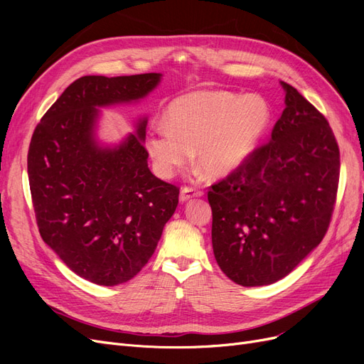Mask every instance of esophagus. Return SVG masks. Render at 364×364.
<instances>
[{
  "instance_id": "34e87169",
  "label": "esophagus",
  "mask_w": 364,
  "mask_h": 364,
  "mask_svg": "<svg viewBox=\"0 0 364 364\" xmlns=\"http://www.w3.org/2000/svg\"><path fill=\"white\" fill-rule=\"evenodd\" d=\"M203 196V191L199 190V188H194V186H183V188L181 190V200L182 202H186L193 199V197H202Z\"/></svg>"
}]
</instances>
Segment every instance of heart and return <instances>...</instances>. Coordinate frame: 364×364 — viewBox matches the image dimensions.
I'll return each mask as SVG.
<instances>
[{
  "mask_svg": "<svg viewBox=\"0 0 364 364\" xmlns=\"http://www.w3.org/2000/svg\"><path fill=\"white\" fill-rule=\"evenodd\" d=\"M272 121L266 98L228 91H196L176 98L165 121H155L146 149L161 174L170 176L191 159L211 178H223L243 165Z\"/></svg>",
  "mask_w": 364,
  "mask_h": 364,
  "instance_id": "heart-1",
  "label": "heart"
}]
</instances>
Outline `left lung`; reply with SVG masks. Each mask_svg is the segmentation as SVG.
<instances>
[{
    "label": "left lung",
    "mask_w": 364,
    "mask_h": 364,
    "mask_svg": "<svg viewBox=\"0 0 364 364\" xmlns=\"http://www.w3.org/2000/svg\"><path fill=\"white\" fill-rule=\"evenodd\" d=\"M272 138L240 168L211 185L218 267L243 287L282 279L323 240L340 178L328 119L289 83Z\"/></svg>",
    "instance_id": "left-lung-1"
}]
</instances>
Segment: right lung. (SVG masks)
Returning <instances> with one entry per match:
<instances>
[{
  "mask_svg": "<svg viewBox=\"0 0 364 364\" xmlns=\"http://www.w3.org/2000/svg\"><path fill=\"white\" fill-rule=\"evenodd\" d=\"M161 74L85 75L36 126L28 147L31 202L42 240L79 277L98 285L130 281L155 252L179 188L151 174L146 124L115 149L94 139L97 106L138 100Z\"/></svg>",
  "mask_w": 364,
  "mask_h": 364,
  "instance_id": "obj_1",
  "label": "right lung"
}]
</instances>
